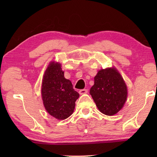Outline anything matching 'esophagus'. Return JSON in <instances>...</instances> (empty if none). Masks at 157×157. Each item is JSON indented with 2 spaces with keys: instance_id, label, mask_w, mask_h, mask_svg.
I'll list each match as a JSON object with an SVG mask.
<instances>
[{
  "instance_id": "34e87169",
  "label": "esophagus",
  "mask_w": 157,
  "mask_h": 157,
  "mask_svg": "<svg viewBox=\"0 0 157 157\" xmlns=\"http://www.w3.org/2000/svg\"><path fill=\"white\" fill-rule=\"evenodd\" d=\"M88 92V90L87 89H82V90H80L79 91V94H86V93Z\"/></svg>"
}]
</instances>
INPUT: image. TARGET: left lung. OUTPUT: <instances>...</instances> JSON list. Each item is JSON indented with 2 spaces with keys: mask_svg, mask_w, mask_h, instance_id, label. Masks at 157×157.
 I'll list each match as a JSON object with an SVG mask.
<instances>
[{
  "mask_svg": "<svg viewBox=\"0 0 157 157\" xmlns=\"http://www.w3.org/2000/svg\"><path fill=\"white\" fill-rule=\"evenodd\" d=\"M90 94L102 113L114 115L126 101L128 89L121 74L115 68L101 69L94 77Z\"/></svg>",
  "mask_w": 157,
  "mask_h": 157,
  "instance_id": "8db88e82",
  "label": "left lung"
}]
</instances>
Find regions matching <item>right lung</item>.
Returning a JSON list of instances; mask_svg holds the SVG:
<instances>
[{
  "instance_id": "add662e5",
  "label": "right lung",
  "mask_w": 157,
  "mask_h": 157,
  "mask_svg": "<svg viewBox=\"0 0 157 157\" xmlns=\"http://www.w3.org/2000/svg\"><path fill=\"white\" fill-rule=\"evenodd\" d=\"M41 91L46 111L59 120L68 118L72 114L79 96L71 81L65 78L61 64L55 62H51L45 71Z\"/></svg>"
}]
</instances>
